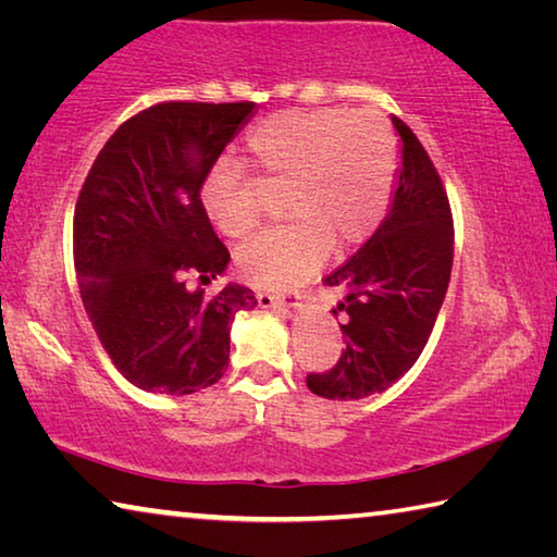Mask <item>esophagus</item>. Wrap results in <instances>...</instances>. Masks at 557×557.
<instances>
[{"mask_svg": "<svg viewBox=\"0 0 557 557\" xmlns=\"http://www.w3.org/2000/svg\"><path fill=\"white\" fill-rule=\"evenodd\" d=\"M258 305L262 309H268V307L297 309L301 305V292L289 289V292H285V295H272V292H258Z\"/></svg>", "mask_w": 557, "mask_h": 557, "instance_id": "obj_1", "label": "esophagus"}]
</instances>
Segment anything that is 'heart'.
Listing matches in <instances>:
<instances>
[{"instance_id": "heart-1", "label": "heart", "mask_w": 557, "mask_h": 557, "mask_svg": "<svg viewBox=\"0 0 557 557\" xmlns=\"http://www.w3.org/2000/svg\"><path fill=\"white\" fill-rule=\"evenodd\" d=\"M248 149L268 182L287 186L282 215L292 219L250 238L235 256L252 285H297L322 265L329 250L361 245L388 211L398 145L375 112H280L252 132ZM203 206L228 238H245L260 223L250 176L240 166L213 169L203 184Z\"/></svg>"}]
</instances>
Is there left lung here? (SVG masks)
<instances>
[{"label": "left lung", "instance_id": "8db88e82", "mask_svg": "<svg viewBox=\"0 0 557 557\" xmlns=\"http://www.w3.org/2000/svg\"><path fill=\"white\" fill-rule=\"evenodd\" d=\"M403 166L391 211L369 240L324 280L342 289L346 348L329 371L309 373L307 388L329 400H361L412 369L447 295L455 223L445 184L425 147L400 117Z\"/></svg>", "mask_w": 557, "mask_h": 557}]
</instances>
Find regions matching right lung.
I'll list each match as a JSON object with an SVG mask.
<instances>
[{
  "label": "right lung",
  "mask_w": 557,
  "mask_h": 557,
  "mask_svg": "<svg viewBox=\"0 0 557 557\" xmlns=\"http://www.w3.org/2000/svg\"><path fill=\"white\" fill-rule=\"evenodd\" d=\"M256 102H157L122 122L75 201L73 262L92 329L115 369L149 393L188 395L228 369L231 324L256 292L206 295L231 252L201 188Z\"/></svg>",
  "instance_id": "obj_1"
}]
</instances>
